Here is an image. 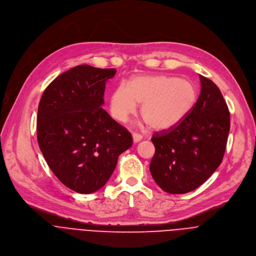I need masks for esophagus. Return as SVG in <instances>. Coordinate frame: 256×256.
Here are the masks:
<instances>
[{
  "instance_id": "obj_1",
  "label": "esophagus",
  "mask_w": 256,
  "mask_h": 256,
  "mask_svg": "<svg viewBox=\"0 0 256 256\" xmlns=\"http://www.w3.org/2000/svg\"><path fill=\"white\" fill-rule=\"evenodd\" d=\"M132 137H133L134 143H137V142L141 141V139H142V136H141L140 134H137V133H133V134H132Z\"/></svg>"
}]
</instances>
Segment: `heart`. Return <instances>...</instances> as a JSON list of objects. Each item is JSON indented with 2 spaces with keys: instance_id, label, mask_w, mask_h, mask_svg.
<instances>
[{
  "instance_id": "b5f03b06",
  "label": "heart",
  "mask_w": 256,
  "mask_h": 256,
  "mask_svg": "<svg viewBox=\"0 0 256 256\" xmlns=\"http://www.w3.org/2000/svg\"><path fill=\"white\" fill-rule=\"evenodd\" d=\"M198 92L186 80L166 74L135 76L120 84L111 96V113L126 122L142 104L141 115L153 130L172 129L184 121L196 106Z\"/></svg>"
}]
</instances>
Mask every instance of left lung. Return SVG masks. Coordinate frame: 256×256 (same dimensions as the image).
<instances>
[{
  "mask_svg": "<svg viewBox=\"0 0 256 256\" xmlns=\"http://www.w3.org/2000/svg\"><path fill=\"white\" fill-rule=\"evenodd\" d=\"M200 94L188 116L172 129L156 132L150 174L166 192L186 194L205 182L221 164L230 113L219 88L200 74Z\"/></svg>",
  "mask_w": 256,
  "mask_h": 256,
  "instance_id": "obj_1",
  "label": "left lung"
}]
</instances>
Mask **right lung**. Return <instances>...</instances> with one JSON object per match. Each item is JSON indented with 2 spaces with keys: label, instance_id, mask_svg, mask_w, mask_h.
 <instances>
[{
  "label": "right lung",
  "instance_id": "add662e5",
  "mask_svg": "<svg viewBox=\"0 0 256 256\" xmlns=\"http://www.w3.org/2000/svg\"><path fill=\"white\" fill-rule=\"evenodd\" d=\"M115 68L78 66L51 82L38 106L37 140L56 176L68 188L90 194L104 186L133 139L102 108Z\"/></svg>",
  "mask_w": 256,
  "mask_h": 256
}]
</instances>
